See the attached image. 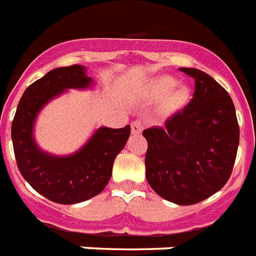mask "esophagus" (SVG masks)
I'll return each instance as SVG.
<instances>
[{"instance_id": "obj_1", "label": "esophagus", "mask_w": 256, "mask_h": 256, "mask_svg": "<svg viewBox=\"0 0 256 256\" xmlns=\"http://www.w3.org/2000/svg\"><path fill=\"white\" fill-rule=\"evenodd\" d=\"M142 128H144V124H142L141 120H134L130 124V130H132V134H140L142 132Z\"/></svg>"}]
</instances>
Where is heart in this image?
<instances>
[{"label": "heart", "instance_id": "obj_1", "mask_svg": "<svg viewBox=\"0 0 256 256\" xmlns=\"http://www.w3.org/2000/svg\"><path fill=\"white\" fill-rule=\"evenodd\" d=\"M176 87V80L172 76L164 75V76L157 78L150 83V95L156 99H162L169 94L166 99V104L169 108H178L185 103L188 94L185 90H176L173 93L171 92Z\"/></svg>", "mask_w": 256, "mask_h": 256}]
</instances>
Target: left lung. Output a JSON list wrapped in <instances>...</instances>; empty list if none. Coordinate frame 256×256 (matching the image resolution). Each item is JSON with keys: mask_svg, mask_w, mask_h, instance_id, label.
Returning a JSON list of instances; mask_svg holds the SVG:
<instances>
[{"mask_svg": "<svg viewBox=\"0 0 256 256\" xmlns=\"http://www.w3.org/2000/svg\"><path fill=\"white\" fill-rule=\"evenodd\" d=\"M194 79L193 99L165 122L142 132L148 141L146 181L160 197L194 205L216 194L232 176L239 126L228 91L197 68H180Z\"/></svg>", "mask_w": 256, "mask_h": 256, "instance_id": "left-lung-1", "label": "left lung"}]
</instances>
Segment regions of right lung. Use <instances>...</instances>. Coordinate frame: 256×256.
<instances>
[{
    "label": "right lung",
    "instance_id": "1",
    "mask_svg": "<svg viewBox=\"0 0 256 256\" xmlns=\"http://www.w3.org/2000/svg\"><path fill=\"white\" fill-rule=\"evenodd\" d=\"M92 78L80 64L59 67L26 88L12 122V140L18 169L32 189L62 205L87 201L103 192L116 156L130 134V126H100L80 149L68 156L44 152L34 138L40 110L67 90L92 87Z\"/></svg>",
    "mask_w": 256,
    "mask_h": 256
}]
</instances>
